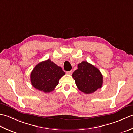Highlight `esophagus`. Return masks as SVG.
<instances>
[{"label":"esophagus","mask_w":133,"mask_h":133,"mask_svg":"<svg viewBox=\"0 0 133 133\" xmlns=\"http://www.w3.org/2000/svg\"><path fill=\"white\" fill-rule=\"evenodd\" d=\"M72 73H73L72 70H69V71H67L66 72V74H68V75H72Z\"/></svg>","instance_id":"1"}]
</instances>
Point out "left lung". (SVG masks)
I'll return each instance as SVG.
<instances>
[{
	"instance_id": "8db88e82",
	"label": "left lung",
	"mask_w": 133,
	"mask_h": 133,
	"mask_svg": "<svg viewBox=\"0 0 133 133\" xmlns=\"http://www.w3.org/2000/svg\"><path fill=\"white\" fill-rule=\"evenodd\" d=\"M72 76L78 89L87 94L94 93L103 84L101 72L87 61H82L78 64L77 69Z\"/></svg>"
}]
</instances>
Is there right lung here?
<instances>
[{
    "label": "right lung",
    "instance_id": "right-lung-1",
    "mask_svg": "<svg viewBox=\"0 0 133 133\" xmlns=\"http://www.w3.org/2000/svg\"><path fill=\"white\" fill-rule=\"evenodd\" d=\"M65 74L61 68L50 59L38 64L32 70L30 80L35 88L45 93L50 92L58 84L59 80Z\"/></svg>",
    "mask_w": 133,
    "mask_h": 133
}]
</instances>
